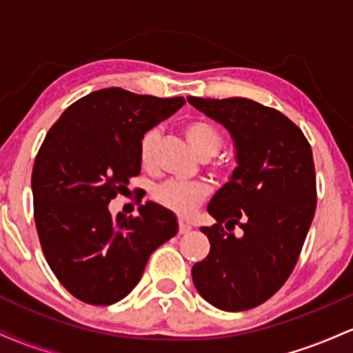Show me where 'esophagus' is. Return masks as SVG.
<instances>
[{
  "label": "esophagus",
  "mask_w": 353,
  "mask_h": 353,
  "mask_svg": "<svg viewBox=\"0 0 353 353\" xmlns=\"http://www.w3.org/2000/svg\"><path fill=\"white\" fill-rule=\"evenodd\" d=\"M190 225L188 224V222H184V221H179V234H188V232H190Z\"/></svg>",
  "instance_id": "1"
}]
</instances>
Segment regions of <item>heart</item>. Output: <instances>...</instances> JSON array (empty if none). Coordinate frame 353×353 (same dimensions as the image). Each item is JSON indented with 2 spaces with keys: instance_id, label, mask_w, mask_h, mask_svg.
I'll return each instance as SVG.
<instances>
[{
  "instance_id": "1",
  "label": "heart",
  "mask_w": 353,
  "mask_h": 353,
  "mask_svg": "<svg viewBox=\"0 0 353 353\" xmlns=\"http://www.w3.org/2000/svg\"><path fill=\"white\" fill-rule=\"evenodd\" d=\"M184 134L202 157H212L222 149L224 137L212 123L205 119H192L184 125ZM159 141V129H149L141 137L139 161L144 169H152L156 164V149ZM209 194V188L202 182L168 181L152 190V199L161 208L171 210L182 219H189Z\"/></svg>"
}]
</instances>
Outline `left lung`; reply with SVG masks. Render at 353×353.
<instances>
[{
  "instance_id": "obj_1",
  "label": "left lung",
  "mask_w": 353,
  "mask_h": 353,
  "mask_svg": "<svg viewBox=\"0 0 353 353\" xmlns=\"http://www.w3.org/2000/svg\"><path fill=\"white\" fill-rule=\"evenodd\" d=\"M188 101L229 129L239 161L208 208L217 224L201 229L210 252L194 264V285L221 310L254 309L290 277L310 229L317 208L310 144L289 117L255 101Z\"/></svg>"
}]
</instances>
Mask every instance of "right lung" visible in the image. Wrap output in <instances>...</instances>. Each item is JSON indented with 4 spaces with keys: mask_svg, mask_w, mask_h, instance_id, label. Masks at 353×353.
I'll return each instance as SVG.
<instances>
[{
    "mask_svg": "<svg viewBox=\"0 0 353 353\" xmlns=\"http://www.w3.org/2000/svg\"><path fill=\"white\" fill-rule=\"evenodd\" d=\"M185 104L106 88L72 103L36 154L34 222L48 265L71 295L111 305L141 281L149 255L177 234L171 210L145 202L139 216L109 201L139 176L141 137Z\"/></svg>",
    "mask_w": 353,
    "mask_h": 353,
    "instance_id": "right-lung-1",
    "label": "right lung"
}]
</instances>
